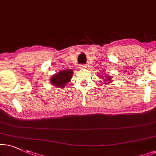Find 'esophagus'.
Wrapping results in <instances>:
<instances>
[{"mask_svg":"<svg viewBox=\"0 0 156 156\" xmlns=\"http://www.w3.org/2000/svg\"><path fill=\"white\" fill-rule=\"evenodd\" d=\"M79 67H80V68H86V66L85 65H83V64H81V65L79 66Z\"/></svg>","mask_w":156,"mask_h":156,"instance_id":"obj_1","label":"esophagus"}]
</instances>
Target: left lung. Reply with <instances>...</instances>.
<instances>
[{
  "label": "left lung",
  "instance_id": "8db88e82",
  "mask_svg": "<svg viewBox=\"0 0 156 156\" xmlns=\"http://www.w3.org/2000/svg\"><path fill=\"white\" fill-rule=\"evenodd\" d=\"M108 80H109V78H108Z\"/></svg>",
  "mask_w": 156,
  "mask_h": 156
}]
</instances>
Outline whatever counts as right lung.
Instances as JSON below:
<instances>
[{
	"label": "right lung",
	"instance_id": "add662e5",
	"mask_svg": "<svg viewBox=\"0 0 156 156\" xmlns=\"http://www.w3.org/2000/svg\"><path fill=\"white\" fill-rule=\"evenodd\" d=\"M73 75L72 70H66L58 73L52 77L51 82L58 88H64L66 83L70 81Z\"/></svg>",
	"mask_w": 156,
	"mask_h": 156
}]
</instances>
